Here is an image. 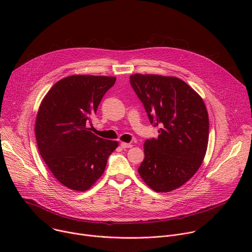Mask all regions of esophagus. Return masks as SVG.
<instances>
[{
	"mask_svg": "<svg viewBox=\"0 0 252 252\" xmlns=\"http://www.w3.org/2000/svg\"><path fill=\"white\" fill-rule=\"evenodd\" d=\"M121 147L123 149H129L132 147L131 143H126V142H121Z\"/></svg>",
	"mask_w": 252,
	"mask_h": 252,
	"instance_id": "34e87169",
	"label": "esophagus"
}]
</instances>
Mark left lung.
<instances>
[{
  "label": "left lung",
  "instance_id": "left-lung-1",
  "mask_svg": "<svg viewBox=\"0 0 252 252\" xmlns=\"http://www.w3.org/2000/svg\"><path fill=\"white\" fill-rule=\"evenodd\" d=\"M130 85L143 103L158 137L146 140L138 167L142 181L157 192L181 188L194 175L208 143V114L201 96L175 77L135 74Z\"/></svg>",
  "mask_w": 252,
  "mask_h": 252
}]
</instances>
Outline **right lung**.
Here are the masks:
<instances>
[{
  "label": "right lung",
  "instance_id": "1",
  "mask_svg": "<svg viewBox=\"0 0 252 252\" xmlns=\"http://www.w3.org/2000/svg\"><path fill=\"white\" fill-rule=\"evenodd\" d=\"M115 77L74 75L57 82L43 98L34 124L41 157L63 187L76 191L91 189L102 175L118 148L91 131L92 119Z\"/></svg>",
  "mask_w": 252,
  "mask_h": 252
}]
</instances>
